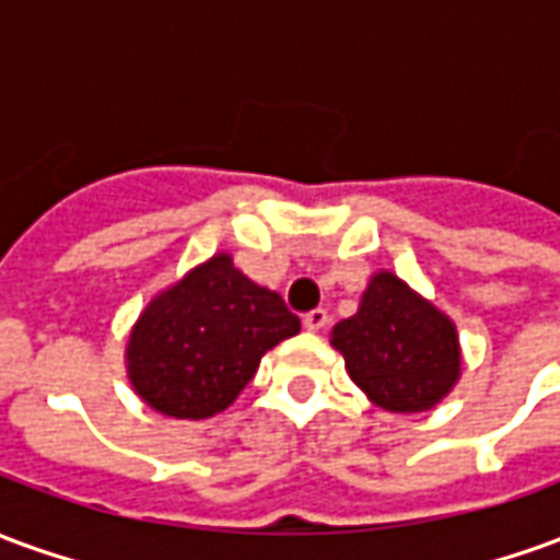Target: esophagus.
<instances>
[{"label": "esophagus", "mask_w": 560, "mask_h": 560, "mask_svg": "<svg viewBox=\"0 0 560 560\" xmlns=\"http://www.w3.org/2000/svg\"><path fill=\"white\" fill-rule=\"evenodd\" d=\"M327 324H329V315L324 312V308H315V312H308V315L303 317V327L308 329V332H320Z\"/></svg>", "instance_id": "obj_1"}]
</instances>
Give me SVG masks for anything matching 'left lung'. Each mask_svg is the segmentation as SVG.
Instances as JSON below:
<instances>
[{
    "instance_id": "1",
    "label": "left lung",
    "mask_w": 560,
    "mask_h": 560,
    "mask_svg": "<svg viewBox=\"0 0 560 560\" xmlns=\"http://www.w3.org/2000/svg\"><path fill=\"white\" fill-rule=\"evenodd\" d=\"M329 345L353 384L389 413L432 411L462 377L456 324L389 269L372 276L357 315L332 327Z\"/></svg>"
}]
</instances>
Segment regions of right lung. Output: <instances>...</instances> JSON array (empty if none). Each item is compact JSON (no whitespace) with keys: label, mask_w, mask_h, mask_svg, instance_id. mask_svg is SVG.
<instances>
[{"label":"right lung","mask_w":560,"mask_h":560,"mask_svg":"<svg viewBox=\"0 0 560 560\" xmlns=\"http://www.w3.org/2000/svg\"><path fill=\"white\" fill-rule=\"evenodd\" d=\"M296 332L300 317L279 293L215 252L140 312L126 345L128 381L152 411L207 420L233 405L264 353Z\"/></svg>","instance_id":"add662e5"}]
</instances>
